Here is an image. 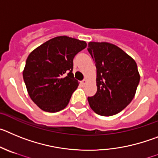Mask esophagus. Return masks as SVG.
<instances>
[{"mask_svg": "<svg viewBox=\"0 0 158 158\" xmlns=\"http://www.w3.org/2000/svg\"><path fill=\"white\" fill-rule=\"evenodd\" d=\"M81 83H82V86H85V85H86V79H83V80L81 82Z\"/></svg>", "mask_w": 158, "mask_h": 158, "instance_id": "obj_1", "label": "esophagus"}]
</instances>
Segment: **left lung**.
I'll return each mask as SVG.
<instances>
[{"mask_svg":"<svg viewBox=\"0 0 158 158\" xmlns=\"http://www.w3.org/2000/svg\"><path fill=\"white\" fill-rule=\"evenodd\" d=\"M97 69V93L88 102L97 114H117L134 98L140 80L135 61L121 49L108 42L88 43Z\"/></svg>","mask_w":158,"mask_h":158,"instance_id":"8db88e82","label":"left lung"}]
</instances>
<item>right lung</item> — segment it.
<instances>
[{
  "label": "right lung",
  "instance_id": "obj_1",
  "mask_svg": "<svg viewBox=\"0 0 158 158\" xmlns=\"http://www.w3.org/2000/svg\"><path fill=\"white\" fill-rule=\"evenodd\" d=\"M86 47L84 41L59 36L30 53L23 76L31 100L41 109L56 113L68 106L79 86L72 73L73 59Z\"/></svg>",
  "mask_w": 158,
  "mask_h": 158
}]
</instances>
